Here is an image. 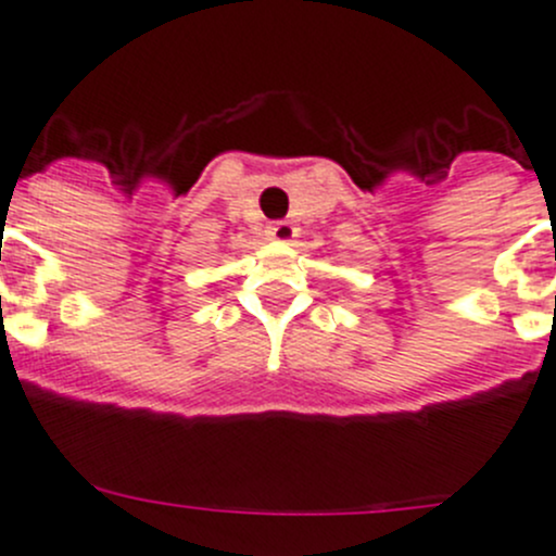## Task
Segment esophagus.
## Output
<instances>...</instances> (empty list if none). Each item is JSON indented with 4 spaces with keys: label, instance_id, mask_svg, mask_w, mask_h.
<instances>
[{
    "label": "esophagus",
    "instance_id": "34e87169",
    "mask_svg": "<svg viewBox=\"0 0 556 556\" xmlns=\"http://www.w3.org/2000/svg\"><path fill=\"white\" fill-rule=\"evenodd\" d=\"M267 238L278 240V243H291L296 238V227L291 222H273L267 227Z\"/></svg>",
    "mask_w": 556,
    "mask_h": 556
}]
</instances>
